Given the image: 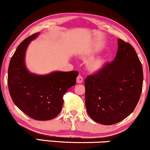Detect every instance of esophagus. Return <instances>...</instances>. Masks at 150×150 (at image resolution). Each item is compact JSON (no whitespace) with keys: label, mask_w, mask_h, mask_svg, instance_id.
<instances>
[{"label":"esophagus","mask_w":150,"mask_h":150,"mask_svg":"<svg viewBox=\"0 0 150 150\" xmlns=\"http://www.w3.org/2000/svg\"><path fill=\"white\" fill-rule=\"evenodd\" d=\"M82 82H83V77L81 76L80 75H79L77 77V83H82Z\"/></svg>","instance_id":"34e87169"}]
</instances>
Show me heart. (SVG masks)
Instances as JSON below:
<instances>
[{"mask_svg": "<svg viewBox=\"0 0 150 150\" xmlns=\"http://www.w3.org/2000/svg\"><path fill=\"white\" fill-rule=\"evenodd\" d=\"M102 65V61L100 59L94 60L89 63V68L91 70H97L101 68Z\"/></svg>", "mask_w": 150, "mask_h": 150, "instance_id": "obj_1", "label": "heart"}]
</instances>
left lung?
I'll use <instances>...</instances> for the list:
<instances>
[{
  "label": "left lung",
  "instance_id": "8db88e82",
  "mask_svg": "<svg viewBox=\"0 0 150 150\" xmlns=\"http://www.w3.org/2000/svg\"><path fill=\"white\" fill-rule=\"evenodd\" d=\"M87 112L103 125L118 123L131 113L140 99L143 70L134 48L118 39L115 59L85 80Z\"/></svg>",
  "mask_w": 150,
  "mask_h": 150
}]
</instances>
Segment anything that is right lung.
Listing matches in <instances>:
<instances>
[{
    "instance_id": "right-lung-1",
    "label": "right lung",
    "mask_w": 150,
    "mask_h": 150,
    "mask_svg": "<svg viewBox=\"0 0 150 150\" xmlns=\"http://www.w3.org/2000/svg\"><path fill=\"white\" fill-rule=\"evenodd\" d=\"M39 32L27 37L18 46L8 67V85L13 101L27 116L38 120L54 118L61 111L63 95L76 83L78 72H53L46 75L30 73L25 56L31 41Z\"/></svg>"
}]
</instances>
